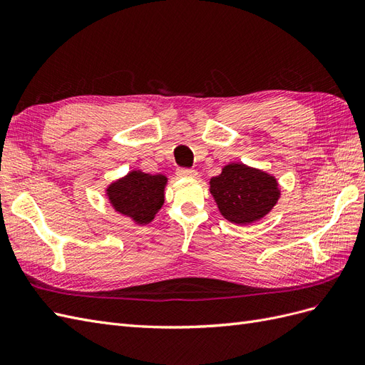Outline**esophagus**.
<instances>
[{
    "label": "esophagus",
    "mask_w": 365,
    "mask_h": 365,
    "mask_svg": "<svg viewBox=\"0 0 365 365\" xmlns=\"http://www.w3.org/2000/svg\"><path fill=\"white\" fill-rule=\"evenodd\" d=\"M176 173H178V176H196L197 172L195 169H187V168H180L178 170H176Z\"/></svg>",
    "instance_id": "obj_1"
}]
</instances>
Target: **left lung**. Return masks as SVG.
Segmentation results:
<instances>
[{"label":"left lung","instance_id":"obj_1","mask_svg":"<svg viewBox=\"0 0 365 365\" xmlns=\"http://www.w3.org/2000/svg\"><path fill=\"white\" fill-rule=\"evenodd\" d=\"M210 192L230 222L251 224L271 212L280 190L274 176L245 164H228L210 181Z\"/></svg>","mask_w":365,"mask_h":365}]
</instances>
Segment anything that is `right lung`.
<instances>
[{"instance_id": "obj_1", "label": "right lung", "mask_w": 365, "mask_h": 365, "mask_svg": "<svg viewBox=\"0 0 365 365\" xmlns=\"http://www.w3.org/2000/svg\"><path fill=\"white\" fill-rule=\"evenodd\" d=\"M163 175H149L140 170L108 187L109 201L118 213L132 217L138 224H149L164 202Z\"/></svg>"}]
</instances>
